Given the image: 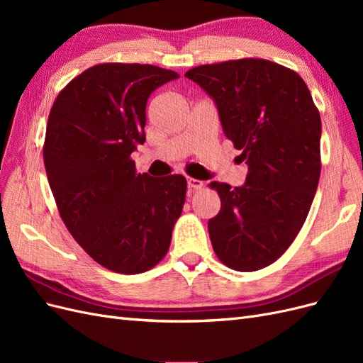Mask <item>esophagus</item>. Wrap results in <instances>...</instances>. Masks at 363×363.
I'll use <instances>...</instances> for the list:
<instances>
[{
  "mask_svg": "<svg viewBox=\"0 0 363 363\" xmlns=\"http://www.w3.org/2000/svg\"><path fill=\"white\" fill-rule=\"evenodd\" d=\"M188 188H189V189H194V191H199V189L203 188V182L189 177V179H188Z\"/></svg>",
  "mask_w": 363,
  "mask_h": 363,
  "instance_id": "obj_1",
  "label": "esophagus"
}]
</instances>
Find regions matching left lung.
Masks as SVG:
<instances>
[{
  "mask_svg": "<svg viewBox=\"0 0 363 363\" xmlns=\"http://www.w3.org/2000/svg\"><path fill=\"white\" fill-rule=\"evenodd\" d=\"M211 95L245 184L212 182L221 211L208 221L218 259L251 272L276 262L306 221L321 174V118L295 71L267 59L200 65L184 74Z\"/></svg>",
  "mask_w": 363,
  "mask_h": 363,
  "instance_id": "1",
  "label": "left lung"
}]
</instances>
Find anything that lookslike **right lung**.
<instances>
[{"label": "right lung", "mask_w": 363, "mask_h": 363, "mask_svg": "<svg viewBox=\"0 0 363 363\" xmlns=\"http://www.w3.org/2000/svg\"><path fill=\"white\" fill-rule=\"evenodd\" d=\"M180 77L155 65L98 63L72 79L50 111L43 163L68 232L101 267L140 274L167 256L188 183L136 171L151 92Z\"/></svg>", "instance_id": "add662e5"}]
</instances>
